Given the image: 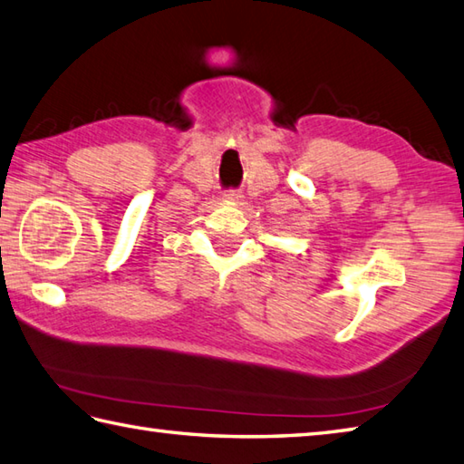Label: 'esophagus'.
<instances>
[{
	"label": "esophagus",
	"mask_w": 464,
	"mask_h": 464,
	"mask_svg": "<svg viewBox=\"0 0 464 464\" xmlns=\"http://www.w3.org/2000/svg\"><path fill=\"white\" fill-rule=\"evenodd\" d=\"M224 200L238 202V200H242V194H240V192H236V190H228V192H224Z\"/></svg>",
	"instance_id": "1"
}]
</instances>
